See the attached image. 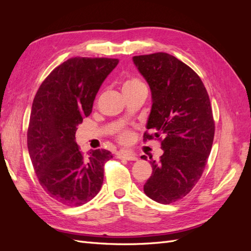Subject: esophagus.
<instances>
[{
	"label": "esophagus",
	"mask_w": 251,
	"mask_h": 251,
	"mask_svg": "<svg viewBox=\"0 0 251 251\" xmlns=\"http://www.w3.org/2000/svg\"><path fill=\"white\" fill-rule=\"evenodd\" d=\"M117 158L118 159H124V160H128V161H135L137 160V157H136L135 155H132V154H128V153H123V151H119V153L117 154Z\"/></svg>",
	"instance_id": "34e87169"
}]
</instances>
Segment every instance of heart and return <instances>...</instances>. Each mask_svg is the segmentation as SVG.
Instances as JSON below:
<instances>
[{"mask_svg": "<svg viewBox=\"0 0 251 251\" xmlns=\"http://www.w3.org/2000/svg\"><path fill=\"white\" fill-rule=\"evenodd\" d=\"M143 83L136 77H131L125 81L124 87H123V91H126V90H134V89H138V88H143ZM133 139V133L128 130H125L123 132H120L118 135V141L120 143L124 144H127L130 143Z\"/></svg>", "mask_w": 251, "mask_h": 251, "instance_id": "heart-1", "label": "heart"}]
</instances>
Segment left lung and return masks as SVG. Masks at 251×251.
Masks as SVG:
<instances>
[{"mask_svg":"<svg viewBox=\"0 0 251 251\" xmlns=\"http://www.w3.org/2000/svg\"><path fill=\"white\" fill-rule=\"evenodd\" d=\"M148 81L153 104L143 141L158 139L163 155L151 162L143 186L151 200L170 204L185 197L201 178L215 136L209 96L191 67L169 53L133 57ZM146 159L147 156H141Z\"/></svg>","mask_w":251,"mask_h":251,"instance_id":"obj_1","label":"left lung"}]
</instances>
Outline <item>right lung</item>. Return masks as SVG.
<instances>
[{
    "label": "right lung",
    "instance_id": "right-lung-1",
    "mask_svg": "<svg viewBox=\"0 0 251 251\" xmlns=\"http://www.w3.org/2000/svg\"><path fill=\"white\" fill-rule=\"evenodd\" d=\"M118 62L69 58L45 78L33 100L27 132L30 159L44 191L67 206H80L94 198L102 185L104 163L113 157L100 149L85 156L75 133Z\"/></svg>",
    "mask_w": 251,
    "mask_h": 251
}]
</instances>
